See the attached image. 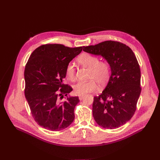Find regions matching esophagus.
Returning <instances> with one entry per match:
<instances>
[{
  "label": "esophagus",
  "instance_id": "esophagus-1",
  "mask_svg": "<svg viewBox=\"0 0 160 160\" xmlns=\"http://www.w3.org/2000/svg\"><path fill=\"white\" fill-rule=\"evenodd\" d=\"M83 98H84V96L83 95H79V100H82L83 99Z\"/></svg>",
  "mask_w": 160,
  "mask_h": 160
}]
</instances>
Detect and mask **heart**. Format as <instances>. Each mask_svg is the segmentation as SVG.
<instances>
[{
	"label": "heart",
	"mask_w": 160,
	"mask_h": 160,
	"mask_svg": "<svg viewBox=\"0 0 160 160\" xmlns=\"http://www.w3.org/2000/svg\"><path fill=\"white\" fill-rule=\"evenodd\" d=\"M77 62L81 65L89 69L87 82H79L74 85L75 93L84 95L91 92H94L99 86H104L108 82L111 75V67L108 62L99 61V57L89 53H83L77 58ZM65 75L71 81L75 80V70L73 65L69 64L66 67Z\"/></svg>",
	"instance_id": "obj_1"
}]
</instances>
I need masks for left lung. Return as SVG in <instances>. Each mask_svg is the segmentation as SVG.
<instances>
[{
    "label": "left lung",
    "mask_w": 160,
    "mask_h": 160,
    "mask_svg": "<svg viewBox=\"0 0 160 160\" xmlns=\"http://www.w3.org/2000/svg\"><path fill=\"white\" fill-rule=\"evenodd\" d=\"M83 51L102 56L111 71L105 89L93 98L95 121L105 129L122 126L133 117L141 93V71L136 57L128 46L114 41L83 47Z\"/></svg>",
    "instance_id": "1"
}]
</instances>
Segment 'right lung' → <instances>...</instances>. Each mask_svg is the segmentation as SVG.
Returning a JSON list of instances; mask_svg holds the SVG:
<instances>
[{"label":"right lung","mask_w":160,"mask_h":160,"mask_svg":"<svg viewBox=\"0 0 160 160\" xmlns=\"http://www.w3.org/2000/svg\"><path fill=\"white\" fill-rule=\"evenodd\" d=\"M83 47L71 48L61 44L42 45L34 51L25 69V95L32 118L43 128L60 131L71 124L78 97H67L72 90L62 83L70 61ZM67 96V100L59 99Z\"/></svg>","instance_id":"right-lung-1"}]
</instances>
